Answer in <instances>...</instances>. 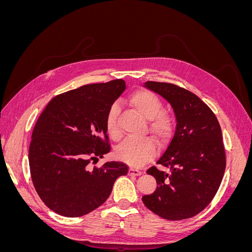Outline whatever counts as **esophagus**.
Segmentation results:
<instances>
[{"label":"esophagus","instance_id":"1","mask_svg":"<svg viewBox=\"0 0 252 252\" xmlns=\"http://www.w3.org/2000/svg\"><path fill=\"white\" fill-rule=\"evenodd\" d=\"M128 173L130 174V175H140L142 173V171L139 170V169H135V168H132V167H130V168H129Z\"/></svg>","mask_w":252,"mask_h":252}]
</instances>
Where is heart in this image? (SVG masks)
I'll use <instances>...</instances> for the list:
<instances>
[{"label":"heart","mask_w":252,"mask_h":252,"mask_svg":"<svg viewBox=\"0 0 252 252\" xmlns=\"http://www.w3.org/2000/svg\"><path fill=\"white\" fill-rule=\"evenodd\" d=\"M128 104L140 117L149 121V131L159 143L168 140L172 132V121L168 114L161 112L163 104L155 94L148 90L135 91L129 96ZM118 114V106L113 105L106 117V128L111 136L119 135ZM156 154V144L149 138L127 139L117 149L118 158L133 167L146 164L155 158Z\"/></svg>","instance_id":"heart-1"}]
</instances>
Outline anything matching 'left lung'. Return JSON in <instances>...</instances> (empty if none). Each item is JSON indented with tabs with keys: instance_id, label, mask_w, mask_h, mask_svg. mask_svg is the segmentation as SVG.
<instances>
[{
	"instance_id": "left-lung-1",
	"label": "left lung",
	"mask_w": 252,
	"mask_h": 252,
	"mask_svg": "<svg viewBox=\"0 0 252 252\" xmlns=\"http://www.w3.org/2000/svg\"><path fill=\"white\" fill-rule=\"evenodd\" d=\"M144 86L163 96L173 109L177 127L173 138L147 173L157 180L154 193L143 203L169 220L192 218L215 197L226 167L223 136L216 114L201 98L170 83L148 81Z\"/></svg>"
}]
</instances>
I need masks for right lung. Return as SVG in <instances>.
<instances>
[{"label":"right lung","instance_id":"right-lung-1","mask_svg":"<svg viewBox=\"0 0 252 252\" xmlns=\"http://www.w3.org/2000/svg\"><path fill=\"white\" fill-rule=\"evenodd\" d=\"M123 80L89 84L55 96L33 128L29 167L33 186L44 204L68 218L85 216L101 206L128 167L107 162L89 164L110 151L106 117L123 94Z\"/></svg>","mask_w":252,"mask_h":252}]
</instances>
